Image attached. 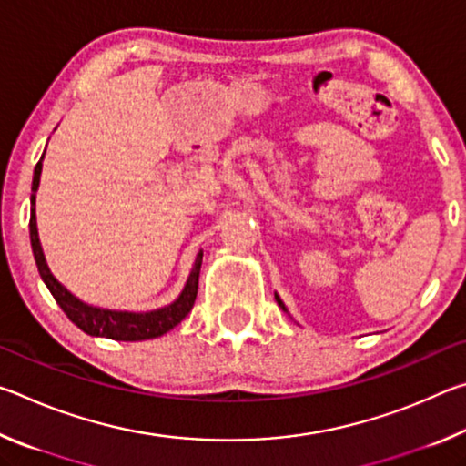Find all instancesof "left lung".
I'll list each match as a JSON object with an SVG mask.
<instances>
[{"label": "left lung", "instance_id": "1", "mask_svg": "<svg viewBox=\"0 0 466 466\" xmlns=\"http://www.w3.org/2000/svg\"><path fill=\"white\" fill-rule=\"evenodd\" d=\"M275 299H278V304H279V309H281V310H286V306H283V302H281V299H279V298H278V296H275Z\"/></svg>", "mask_w": 466, "mask_h": 466}]
</instances>
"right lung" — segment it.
Listing matches in <instances>:
<instances>
[{"instance_id":"add662e5","label":"right lung","mask_w":466,"mask_h":466,"mask_svg":"<svg viewBox=\"0 0 466 466\" xmlns=\"http://www.w3.org/2000/svg\"><path fill=\"white\" fill-rule=\"evenodd\" d=\"M45 156V154H43ZM41 170H43V157L41 162L36 164L35 168V178H33V197H30V203H33V211H30V244H33L35 261L38 267V273L45 281V286L55 298V302L61 306V310L67 314V319L74 322L76 327H80L84 333L92 337H106L115 339V341H144V339H154L164 333H168L170 329H175L180 320H183L188 312H191L197 289H199V269L203 261V252H199L195 258L193 271L188 275L187 286L175 302L170 306H164L160 310L136 314V312H115V310H100L94 309L77 299L76 296L69 294V291L61 286V283L53 278L49 267L45 263V255L41 248V242H38V232H36V216H35V193L41 183Z\"/></svg>"}]
</instances>
